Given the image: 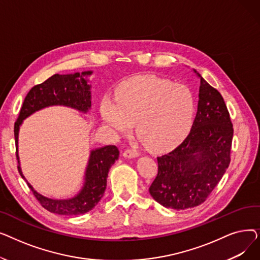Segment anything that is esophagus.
I'll return each mask as SVG.
<instances>
[{"instance_id":"esophagus-1","label":"esophagus","mask_w":260,"mask_h":260,"mask_svg":"<svg viewBox=\"0 0 260 260\" xmlns=\"http://www.w3.org/2000/svg\"><path fill=\"white\" fill-rule=\"evenodd\" d=\"M123 156H124L125 158H135V157L139 156V152L135 148H127V149H125L124 153H123Z\"/></svg>"}]
</instances>
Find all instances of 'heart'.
<instances>
[{"label":"heart","instance_id":"b5f03b06","mask_svg":"<svg viewBox=\"0 0 260 260\" xmlns=\"http://www.w3.org/2000/svg\"><path fill=\"white\" fill-rule=\"evenodd\" d=\"M195 109L192 90L156 76L122 82L115 98L105 95L101 101V115L108 127L126 134L136 123L140 139L154 151L170 148L185 137Z\"/></svg>","mask_w":260,"mask_h":260}]
</instances>
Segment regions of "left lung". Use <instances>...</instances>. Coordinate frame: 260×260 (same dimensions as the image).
<instances>
[{
    "mask_svg": "<svg viewBox=\"0 0 260 260\" xmlns=\"http://www.w3.org/2000/svg\"><path fill=\"white\" fill-rule=\"evenodd\" d=\"M197 75L199 101L193 126L179 146L157 157L158 173L148 188L157 202L175 210L206 201L231 161L234 129L228 107L221 93Z\"/></svg>",
    "mask_w": 260,
    "mask_h": 260,
    "instance_id": "left-lung-1",
    "label": "left lung"
}]
</instances>
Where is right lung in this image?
<instances>
[{
    "instance_id": "1",
    "label": "right lung",
    "mask_w": 260,
    "mask_h": 260,
    "mask_svg": "<svg viewBox=\"0 0 260 260\" xmlns=\"http://www.w3.org/2000/svg\"><path fill=\"white\" fill-rule=\"evenodd\" d=\"M91 75V72H84L81 75H59L48 78L43 83L35 85L27 93L19 117L15 123V139L17 148L18 170L23 179L18 156V135L19 127L25 118L32 113L50 105H65L86 113L91 106L90 86L83 76ZM80 79H79L78 78ZM119 159V149L115 145H107L91 151L85 174V183L81 192L72 199L54 200L37 193L27 182L34 196L45 210L59 215H81L92 210L102 198L109 168ZM26 180V179H25Z\"/></svg>"
}]
</instances>
